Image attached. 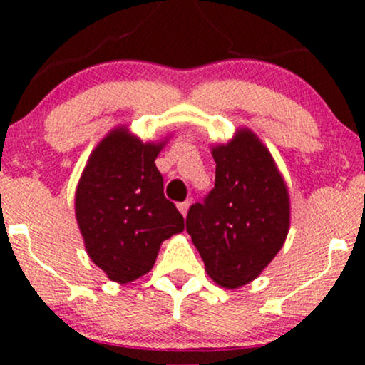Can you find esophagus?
<instances>
[{"instance_id": "34e87169", "label": "esophagus", "mask_w": 365, "mask_h": 365, "mask_svg": "<svg viewBox=\"0 0 365 365\" xmlns=\"http://www.w3.org/2000/svg\"><path fill=\"white\" fill-rule=\"evenodd\" d=\"M188 207H190V200H185V202H180V204H178V211L182 212L183 216H187Z\"/></svg>"}]
</instances>
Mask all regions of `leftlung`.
I'll return each instance as SVG.
<instances>
[{"label": "left lung", "instance_id": "8db88e82", "mask_svg": "<svg viewBox=\"0 0 365 365\" xmlns=\"http://www.w3.org/2000/svg\"><path fill=\"white\" fill-rule=\"evenodd\" d=\"M211 154L215 188L188 209L187 232L209 278L233 290L254 282L283 247L290 194L269 149L250 128H237Z\"/></svg>", "mask_w": 365, "mask_h": 365}]
</instances>
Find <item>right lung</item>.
<instances>
[{"label": "right lung", "instance_id": "1", "mask_svg": "<svg viewBox=\"0 0 365 365\" xmlns=\"http://www.w3.org/2000/svg\"><path fill=\"white\" fill-rule=\"evenodd\" d=\"M168 139L142 142L118 125L96 145L78 180L75 217L83 245L111 282L148 274L163 242L183 232L154 163Z\"/></svg>", "mask_w": 365, "mask_h": 365}]
</instances>
